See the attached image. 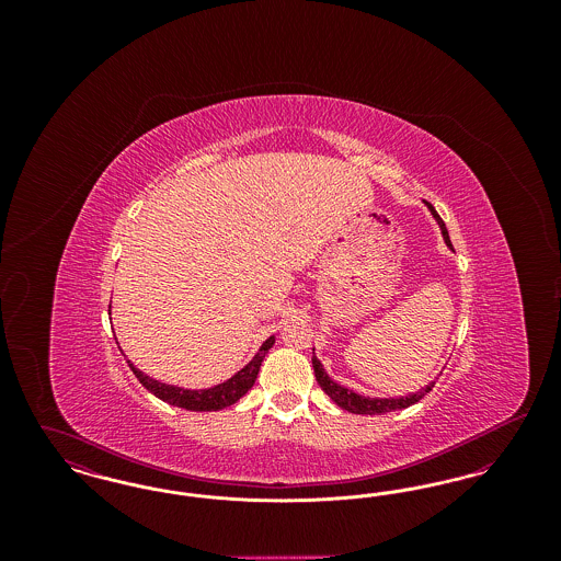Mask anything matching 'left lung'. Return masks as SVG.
Segmentation results:
<instances>
[{"label":"left lung","instance_id":"obj_1","mask_svg":"<svg viewBox=\"0 0 561 561\" xmlns=\"http://www.w3.org/2000/svg\"><path fill=\"white\" fill-rule=\"evenodd\" d=\"M427 206L431 214L435 216V220H437V225H439V229H442V233H444V240L448 243V248H453V241H450V236H448V229H446L444 220L439 218V214L435 213V208H433L431 204H427ZM313 370H316V378H318L323 393H325L330 400L334 401L336 405H341L343 410L353 412V414H387V412H393V410H403V408H408V405L423 400L428 391L433 389V385H435V382H431L425 389H421V391H416L414 396H408V398L374 400V398H362V396L348 391L347 387H341L339 382H334L328 374L323 373L320 359H318L316 355H313Z\"/></svg>","mask_w":561,"mask_h":561}]
</instances>
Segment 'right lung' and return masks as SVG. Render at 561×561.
<instances>
[{
	"label": "right lung",
	"instance_id": "obj_1",
	"mask_svg": "<svg viewBox=\"0 0 561 561\" xmlns=\"http://www.w3.org/2000/svg\"><path fill=\"white\" fill-rule=\"evenodd\" d=\"M273 343H275V339L271 336V339L263 343V347L259 348L254 359L245 368H241L240 373L231 376L229 380L216 385L213 389H202V391H188V389H181V387L163 385L160 380H153L151 376H147V374L140 373L138 368H134L130 362L128 364L133 368L134 376L140 380V385L147 391H151L156 398H160L161 401H168V403L185 408V410L210 412V410H222L227 405H233L236 401L243 398L252 389V385H254V380L259 376V370H261V364H263L268 348L273 347Z\"/></svg>",
	"mask_w": 561,
	"mask_h": 561
}]
</instances>
